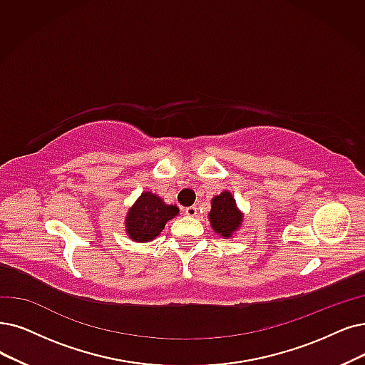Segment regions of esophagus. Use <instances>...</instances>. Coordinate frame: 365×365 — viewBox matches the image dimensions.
<instances>
[{
  "label": "esophagus",
  "mask_w": 365,
  "mask_h": 365,
  "mask_svg": "<svg viewBox=\"0 0 365 365\" xmlns=\"http://www.w3.org/2000/svg\"><path fill=\"white\" fill-rule=\"evenodd\" d=\"M184 212L188 215V217H195L197 214V208L196 207H187L184 210Z\"/></svg>",
  "instance_id": "34e87169"
}]
</instances>
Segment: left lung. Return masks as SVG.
Instances as JSON below:
<instances>
[{
    "label": "left lung",
    "mask_w": 365,
    "mask_h": 365,
    "mask_svg": "<svg viewBox=\"0 0 365 365\" xmlns=\"http://www.w3.org/2000/svg\"><path fill=\"white\" fill-rule=\"evenodd\" d=\"M208 220L212 230L223 240H230L244 222V214L237 205L235 197L229 190H223L211 199Z\"/></svg>",
    "instance_id": "obj_1"
}]
</instances>
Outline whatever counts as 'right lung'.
Masks as SVG:
<instances>
[{
  "label": "right lung",
  "mask_w": 365,
  "mask_h": 365,
  "mask_svg": "<svg viewBox=\"0 0 365 365\" xmlns=\"http://www.w3.org/2000/svg\"><path fill=\"white\" fill-rule=\"evenodd\" d=\"M178 212L177 205L166 203L153 192H143L125 214L127 237L136 242H150L160 235L166 223L177 217Z\"/></svg>",
  "instance_id": "right-lung-1"
}]
</instances>
